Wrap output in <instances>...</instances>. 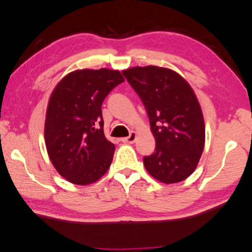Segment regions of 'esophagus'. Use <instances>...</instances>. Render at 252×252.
<instances>
[{"instance_id": "esophagus-1", "label": "esophagus", "mask_w": 252, "mask_h": 252, "mask_svg": "<svg viewBox=\"0 0 252 252\" xmlns=\"http://www.w3.org/2000/svg\"><path fill=\"white\" fill-rule=\"evenodd\" d=\"M135 139H137V133H135L134 131H132V132H131V133L129 134V137H126V138H122V139H121V141H122V142L133 143V142L135 141Z\"/></svg>"}]
</instances>
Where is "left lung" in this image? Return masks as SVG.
I'll return each instance as SVG.
<instances>
[{"label": "left lung", "instance_id": "obj_1", "mask_svg": "<svg viewBox=\"0 0 252 252\" xmlns=\"http://www.w3.org/2000/svg\"><path fill=\"white\" fill-rule=\"evenodd\" d=\"M122 74L141 98L156 139L155 153L143 157L147 171L165 184L184 181L196 168L205 143L194 91L176 71L162 67H132Z\"/></svg>", "mask_w": 252, "mask_h": 252}]
</instances>
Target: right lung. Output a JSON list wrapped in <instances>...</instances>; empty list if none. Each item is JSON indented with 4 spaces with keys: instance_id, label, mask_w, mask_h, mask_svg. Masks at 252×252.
<instances>
[{
    "instance_id": "right-lung-1",
    "label": "right lung",
    "mask_w": 252,
    "mask_h": 252,
    "mask_svg": "<svg viewBox=\"0 0 252 252\" xmlns=\"http://www.w3.org/2000/svg\"><path fill=\"white\" fill-rule=\"evenodd\" d=\"M123 82L119 70L79 69L66 75L51 94L46 148L56 170L68 182L89 185L110 168L115 146L103 131L102 103Z\"/></svg>"
}]
</instances>
